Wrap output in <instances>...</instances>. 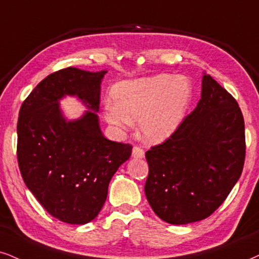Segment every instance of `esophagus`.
Returning a JSON list of instances; mask_svg holds the SVG:
<instances>
[{
  "mask_svg": "<svg viewBox=\"0 0 259 259\" xmlns=\"http://www.w3.org/2000/svg\"><path fill=\"white\" fill-rule=\"evenodd\" d=\"M132 157L133 158H143L144 157V150L139 146H135L132 150Z\"/></svg>",
  "mask_w": 259,
  "mask_h": 259,
  "instance_id": "1",
  "label": "esophagus"
}]
</instances>
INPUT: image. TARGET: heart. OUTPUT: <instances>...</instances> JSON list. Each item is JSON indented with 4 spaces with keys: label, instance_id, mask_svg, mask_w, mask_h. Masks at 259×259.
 Masks as SVG:
<instances>
[{
    "label": "heart",
    "instance_id": "obj_1",
    "mask_svg": "<svg viewBox=\"0 0 259 259\" xmlns=\"http://www.w3.org/2000/svg\"><path fill=\"white\" fill-rule=\"evenodd\" d=\"M113 102L104 108L105 120L116 127L138 121L140 136L151 144L164 142L184 119L191 86L183 76L157 74L121 81L111 90Z\"/></svg>",
    "mask_w": 259,
    "mask_h": 259
}]
</instances>
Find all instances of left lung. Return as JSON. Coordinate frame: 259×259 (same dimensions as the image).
I'll use <instances>...</instances> for the list:
<instances>
[{
	"label": "left lung",
	"mask_w": 259,
	"mask_h": 259,
	"mask_svg": "<svg viewBox=\"0 0 259 259\" xmlns=\"http://www.w3.org/2000/svg\"><path fill=\"white\" fill-rule=\"evenodd\" d=\"M245 123L238 102L209 74L203 75L196 109L162 144L146 151V199L171 225L209 218L240 178Z\"/></svg>",
	"instance_id": "obj_1"
}]
</instances>
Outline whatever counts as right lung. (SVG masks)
<instances>
[{"instance_id":"obj_1","label":"right lung","mask_w":259,"mask_h":259,"mask_svg":"<svg viewBox=\"0 0 259 259\" xmlns=\"http://www.w3.org/2000/svg\"><path fill=\"white\" fill-rule=\"evenodd\" d=\"M105 73L60 69L33 89L19 111L24 183L50 215L71 225H85L100 213L111 178L132 154V145L102 135L96 113ZM65 95H76L93 111L67 120L58 103Z\"/></svg>"}]
</instances>
